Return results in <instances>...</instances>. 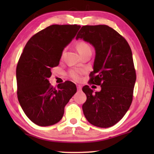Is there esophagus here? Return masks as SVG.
Wrapping results in <instances>:
<instances>
[{"instance_id": "obj_1", "label": "esophagus", "mask_w": 154, "mask_h": 154, "mask_svg": "<svg viewBox=\"0 0 154 154\" xmlns=\"http://www.w3.org/2000/svg\"><path fill=\"white\" fill-rule=\"evenodd\" d=\"M77 90H78V92H81V90H82L81 86L79 85H77Z\"/></svg>"}]
</instances>
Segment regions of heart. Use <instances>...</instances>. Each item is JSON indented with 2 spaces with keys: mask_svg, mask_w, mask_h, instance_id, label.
Instances as JSON below:
<instances>
[{
  "mask_svg": "<svg viewBox=\"0 0 154 154\" xmlns=\"http://www.w3.org/2000/svg\"><path fill=\"white\" fill-rule=\"evenodd\" d=\"M77 50L79 51V54H83L85 52H87L88 51H91V47L88 43L85 41H81L77 44ZM84 71L82 69H71L69 71V76L74 81H79L81 79V75L83 74Z\"/></svg>",
  "mask_w": 154,
  "mask_h": 154,
  "instance_id": "heart-1",
  "label": "heart"
}]
</instances>
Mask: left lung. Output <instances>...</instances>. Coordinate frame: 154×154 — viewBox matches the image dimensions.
<instances>
[{"instance_id":"left-lung-1","label":"left lung","mask_w":154,"mask_h":154,"mask_svg":"<svg viewBox=\"0 0 154 154\" xmlns=\"http://www.w3.org/2000/svg\"><path fill=\"white\" fill-rule=\"evenodd\" d=\"M76 39L94 46L95 59L90 84L100 85L95 92L83 88L87 100L83 104L86 119L99 128H109L121 121L132 102L136 81L132 50L127 41L106 25L83 26Z\"/></svg>"}]
</instances>
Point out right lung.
<instances>
[{
    "label": "right lung",
    "mask_w": 154,
    "mask_h": 154,
    "mask_svg": "<svg viewBox=\"0 0 154 154\" xmlns=\"http://www.w3.org/2000/svg\"><path fill=\"white\" fill-rule=\"evenodd\" d=\"M81 26L53 24L33 35L27 42L16 69L17 98L26 116L40 126L54 125L62 119L64 107L76 92L66 81L53 88L48 79L57 66L64 48Z\"/></svg>",
    "instance_id": "obj_1"
}]
</instances>
